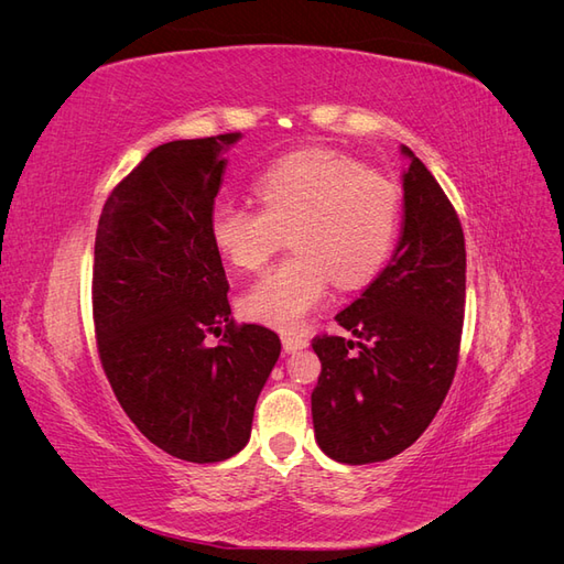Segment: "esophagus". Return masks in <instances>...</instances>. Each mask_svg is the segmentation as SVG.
I'll list each match as a JSON object with an SVG mask.
<instances>
[{
    "instance_id": "esophagus-1",
    "label": "esophagus",
    "mask_w": 564,
    "mask_h": 564,
    "mask_svg": "<svg viewBox=\"0 0 564 564\" xmlns=\"http://www.w3.org/2000/svg\"><path fill=\"white\" fill-rule=\"evenodd\" d=\"M305 346H308V340L301 338V336H282V348L284 352H296V350H303Z\"/></svg>"
}]
</instances>
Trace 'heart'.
<instances>
[{
	"label": "heart",
	"instance_id": "obj_1",
	"mask_svg": "<svg viewBox=\"0 0 564 564\" xmlns=\"http://www.w3.org/2000/svg\"><path fill=\"white\" fill-rule=\"evenodd\" d=\"M263 209L216 204L209 235L235 270H259L289 235L294 256L270 268L242 294L247 317L296 329L329 282L362 286L383 268L395 245L402 191L386 174L344 152L308 148L272 164L256 183Z\"/></svg>",
	"mask_w": 564,
	"mask_h": 564
}]
</instances>
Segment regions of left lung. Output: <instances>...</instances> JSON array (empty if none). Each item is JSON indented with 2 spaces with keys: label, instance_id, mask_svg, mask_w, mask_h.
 I'll list each match as a JSON object with an SVG mask.
<instances>
[{
  "label": "left lung",
  "instance_id": "8db88e82",
  "mask_svg": "<svg viewBox=\"0 0 564 564\" xmlns=\"http://www.w3.org/2000/svg\"><path fill=\"white\" fill-rule=\"evenodd\" d=\"M404 220L390 263L336 315L357 340L313 338L319 449L362 466L412 447L445 402L466 311L464 228L435 176L402 145Z\"/></svg>",
  "mask_w": 564,
  "mask_h": 564
}]
</instances>
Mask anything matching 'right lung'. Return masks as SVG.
<instances>
[{
  "label": "right lung",
  "mask_w": 564,
  "mask_h": 564,
  "mask_svg": "<svg viewBox=\"0 0 564 564\" xmlns=\"http://www.w3.org/2000/svg\"><path fill=\"white\" fill-rule=\"evenodd\" d=\"M240 133L150 150L98 218L91 305L100 365L117 402L152 445L216 464L249 442L253 406L280 336L235 324L209 235L224 152ZM225 338L216 349L207 333Z\"/></svg>",
  "instance_id": "obj_1"
}]
</instances>
